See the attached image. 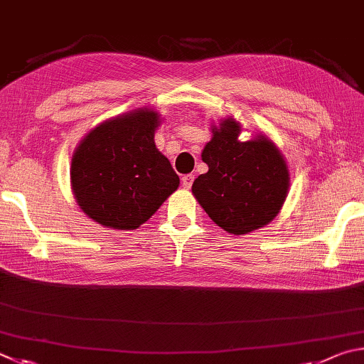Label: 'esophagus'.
I'll return each instance as SVG.
<instances>
[{
    "label": "esophagus",
    "instance_id": "esophagus-1",
    "mask_svg": "<svg viewBox=\"0 0 364 364\" xmlns=\"http://www.w3.org/2000/svg\"><path fill=\"white\" fill-rule=\"evenodd\" d=\"M193 178H195V176H193V174H187V176H183V177H182V186H183V188H190V187H192Z\"/></svg>",
    "mask_w": 364,
    "mask_h": 364
}]
</instances>
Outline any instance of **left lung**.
<instances>
[{
  "label": "left lung",
  "mask_w": 364,
  "mask_h": 364,
  "mask_svg": "<svg viewBox=\"0 0 364 364\" xmlns=\"http://www.w3.org/2000/svg\"><path fill=\"white\" fill-rule=\"evenodd\" d=\"M211 131L201 151L209 169L192 186L196 201L228 233L246 235L270 224L289 192L283 153L265 134L240 140L243 127L233 118L211 124Z\"/></svg>",
  "instance_id": "left-lung-1"
}]
</instances>
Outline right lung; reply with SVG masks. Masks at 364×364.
I'll return each mask as SVG.
<instances>
[{"mask_svg":"<svg viewBox=\"0 0 364 364\" xmlns=\"http://www.w3.org/2000/svg\"><path fill=\"white\" fill-rule=\"evenodd\" d=\"M159 123L156 110L136 108L102 121L76 145L70 182L89 219L134 230L176 192L178 176L155 145Z\"/></svg>","mask_w":364,"mask_h":364,"instance_id":"add662e5","label":"right lung"}]
</instances>
